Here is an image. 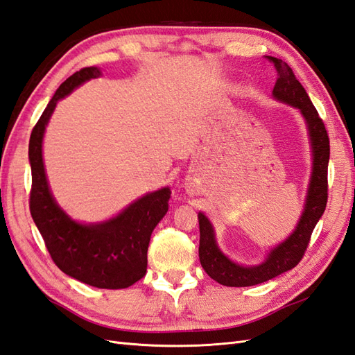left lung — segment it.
<instances>
[{"label":"left lung","mask_w":355,"mask_h":355,"mask_svg":"<svg viewBox=\"0 0 355 355\" xmlns=\"http://www.w3.org/2000/svg\"><path fill=\"white\" fill-rule=\"evenodd\" d=\"M266 58L277 71V81H275L272 89L274 98L298 108L306 119L313 148V173L312 179H310L304 212L301 215L297 229L284 243L271 250L270 256L266 257L262 265L241 266L229 261L215 243L214 229L209 220L202 212L198 214V226H200L198 257H200V263L211 279L230 288L254 286V284L271 280L282 272H286L293 266H297L306 253L316 223L322 217L328 198L327 176L328 159H330V138H328L325 125L322 119L319 117L304 87L293 75L292 69L280 58Z\"/></svg>","instance_id":"1"}]
</instances>
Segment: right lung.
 <instances>
[{"label":"right lung","instance_id":"1","mask_svg":"<svg viewBox=\"0 0 355 355\" xmlns=\"http://www.w3.org/2000/svg\"><path fill=\"white\" fill-rule=\"evenodd\" d=\"M99 75L98 67H83L69 76L33 128L30 212L54 263L64 274L94 288L123 289L146 275L150 235L168 211L171 191L162 188L138 198L116 218L84 226L69 218L54 202L42 159L43 132L57 102Z\"/></svg>","mask_w":355,"mask_h":355}]
</instances>
